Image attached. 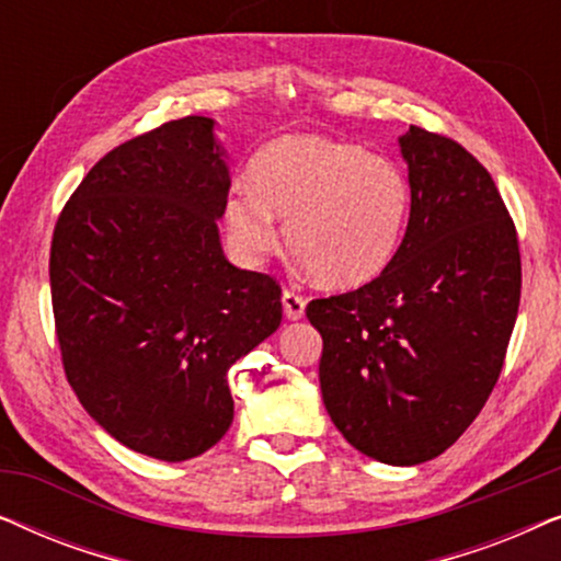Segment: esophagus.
<instances>
[{"label": "esophagus", "mask_w": 561, "mask_h": 561, "mask_svg": "<svg viewBox=\"0 0 561 561\" xmlns=\"http://www.w3.org/2000/svg\"><path fill=\"white\" fill-rule=\"evenodd\" d=\"M283 313H286V319L296 321L304 317V309H306V298L298 296L296 290H283Z\"/></svg>", "instance_id": "obj_1"}]
</instances>
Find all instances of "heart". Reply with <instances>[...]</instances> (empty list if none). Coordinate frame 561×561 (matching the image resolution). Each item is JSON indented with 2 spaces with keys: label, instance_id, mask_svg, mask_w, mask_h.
Wrapping results in <instances>:
<instances>
[{
  "label": "heart",
  "instance_id": "obj_1",
  "mask_svg": "<svg viewBox=\"0 0 561 561\" xmlns=\"http://www.w3.org/2000/svg\"><path fill=\"white\" fill-rule=\"evenodd\" d=\"M411 186L393 160L359 145L290 135L265 145L250 165V186L225 204V225L242 260L257 263L286 244L321 283L359 288L378 278L401 250Z\"/></svg>",
  "mask_w": 561,
  "mask_h": 561
}]
</instances>
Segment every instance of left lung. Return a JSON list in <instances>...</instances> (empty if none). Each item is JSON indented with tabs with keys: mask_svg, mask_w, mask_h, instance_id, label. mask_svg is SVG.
<instances>
[{
	"mask_svg": "<svg viewBox=\"0 0 561 561\" xmlns=\"http://www.w3.org/2000/svg\"><path fill=\"white\" fill-rule=\"evenodd\" d=\"M411 214L378 278L317 298L321 398L344 439L386 465H421L478 419L503 370L520 301L518 234L495 181L449 137L401 140Z\"/></svg>",
	"mask_w": 561,
	"mask_h": 561,
	"instance_id": "left-lung-1",
	"label": "left lung"
}]
</instances>
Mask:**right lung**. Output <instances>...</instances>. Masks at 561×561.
<instances>
[{
	"instance_id": "1",
	"label": "right lung",
	"mask_w": 561,
	"mask_h": 561,
	"mask_svg": "<svg viewBox=\"0 0 561 561\" xmlns=\"http://www.w3.org/2000/svg\"><path fill=\"white\" fill-rule=\"evenodd\" d=\"M214 119L183 117L99 160L60 211L50 296L66 378L140 455H204L234 419L227 373L280 327V286L234 267Z\"/></svg>"
}]
</instances>
